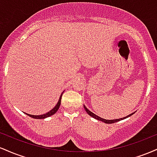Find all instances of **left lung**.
<instances>
[{
  "label": "left lung",
  "mask_w": 157,
  "mask_h": 157,
  "mask_svg": "<svg viewBox=\"0 0 157 157\" xmlns=\"http://www.w3.org/2000/svg\"><path fill=\"white\" fill-rule=\"evenodd\" d=\"M83 107H84L85 110H86V112H87V113L89 115V116L92 117L93 118L96 119V120H100V121H102V122H105V123H107V124L114 123V122H118V121H120V120H125V119L129 117H131V115H133L135 112H136V111H135V112L132 113H130V114L128 115V116L125 117H122V118H120V119H115V120H105V119H103V118H102V117H100L97 116V115L95 114V113H94L91 112V111H89V110L87 108H86V106H85L84 105H83Z\"/></svg>",
  "instance_id": "obj_1"
}]
</instances>
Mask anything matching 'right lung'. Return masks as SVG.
Returning <instances> with one entry per match:
<instances>
[{
	"label": "right lung",
	"instance_id": "1",
	"mask_svg": "<svg viewBox=\"0 0 157 157\" xmlns=\"http://www.w3.org/2000/svg\"><path fill=\"white\" fill-rule=\"evenodd\" d=\"M63 93L61 94V95H60V98H59V100H58V102H57V105H56L55 107H54L53 109L51 110V111H48V112H47L46 113H44V114H42V115H32V114H29V113H25L28 115V116L34 118V119H45L46 117H48L52 116V115L55 114V113L57 111V110L59 109V107H60V105L61 97H62Z\"/></svg>",
	"mask_w": 157,
	"mask_h": 157
}]
</instances>
